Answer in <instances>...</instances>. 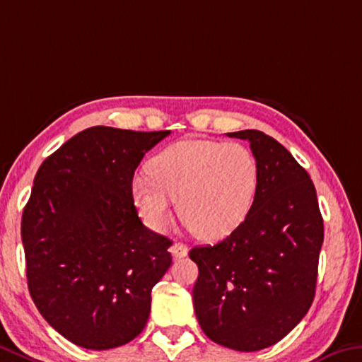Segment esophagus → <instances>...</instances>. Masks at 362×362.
I'll use <instances>...</instances> for the list:
<instances>
[{
  "label": "esophagus",
  "instance_id": "esophagus-1",
  "mask_svg": "<svg viewBox=\"0 0 362 362\" xmlns=\"http://www.w3.org/2000/svg\"><path fill=\"white\" fill-rule=\"evenodd\" d=\"M170 253L175 257V259H180V257H185L188 255V246L180 243V242H175L174 245H172Z\"/></svg>",
  "mask_w": 362,
  "mask_h": 362
}]
</instances>
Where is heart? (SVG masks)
I'll return each instance as SVG.
<instances>
[{
  "mask_svg": "<svg viewBox=\"0 0 362 362\" xmlns=\"http://www.w3.org/2000/svg\"><path fill=\"white\" fill-rule=\"evenodd\" d=\"M146 175L132 180V197L143 221L164 230L175 199L180 219L202 238H221L235 230L255 203L259 165L238 141L185 139L158 153Z\"/></svg>",
  "mask_w": 362,
  "mask_h": 362,
  "instance_id": "obj_1",
  "label": "heart"
}]
</instances>
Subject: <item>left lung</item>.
Masks as SVG:
<instances>
[{
  "label": "left lung",
  "mask_w": 362,
  "mask_h": 362,
  "mask_svg": "<svg viewBox=\"0 0 362 362\" xmlns=\"http://www.w3.org/2000/svg\"><path fill=\"white\" fill-rule=\"evenodd\" d=\"M227 135L250 141L259 183L227 238L190 251L199 271L193 305L212 341L259 351L290 334L313 305L324 221L311 177L285 146L259 130Z\"/></svg>",
  "instance_id": "left-lung-1"
}]
</instances>
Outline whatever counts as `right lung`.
<instances>
[{
	"label": "right lung",
	"mask_w": 362,
	"mask_h": 362,
	"mask_svg": "<svg viewBox=\"0 0 362 362\" xmlns=\"http://www.w3.org/2000/svg\"><path fill=\"white\" fill-rule=\"evenodd\" d=\"M169 134L90 127L37 172L21 223L28 291L45 320L78 346L117 348L145 329L172 242L143 226L132 180Z\"/></svg>",
	"instance_id": "right-lung-1"
}]
</instances>
